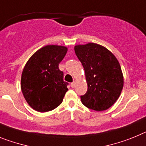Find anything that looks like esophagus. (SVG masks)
I'll use <instances>...</instances> for the list:
<instances>
[{
  "label": "esophagus",
  "mask_w": 146,
  "mask_h": 146,
  "mask_svg": "<svg viewBox=\"0 0 146 146\" xmlns=\"http://www.w3.org/2000/svg\"><path fill=\"white\" fill-rule=\"evenodd\" d=\"M75 85H76V82H72L71 84H70V86H71V87H75Z\"/></svg>",
  "instance_id": "obj_1"
}]
</instances>
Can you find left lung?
Masks as SVG:
<instances>
[{
  "mask_svg": "<svg viewBox=\"0 0 146 146\" xmlns=\"http://www.w3.org/2000/svg\"><path fill=\"white\" fill-rule=\"evenodd\" d=\"M75 53L85 72L87 91L82 104L95 111L108 110L118 99L123 87L122 70L112 53L96 43L76 45Z\"/></svg>",
  "mask_w": 146,
  "mask_h": 146,
  "instance_id": "left-lung-1",
  "label": "left lung"
}]
</instances>
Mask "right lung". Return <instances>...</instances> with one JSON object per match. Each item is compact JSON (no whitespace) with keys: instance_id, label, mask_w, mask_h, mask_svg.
I'll use <instances>...</instances> for the list:
<instances>
[{"instance_id":"right-lung-1","label":"right lung","mask_w":146,"mask_h":146,"mask_svg":"<svg viewBox=\"0 0 146 146\" xmlns=\"http://www.w3.org/2000/svg\"><path fill=\"white\" fill-rule=\"evenodd\" d=\"M68 48L46 45L35 52L23 68L21 90L29 106L40 112L54 110L62 104L68 83L59 68Z\"/></svg>"}]
</instances>
